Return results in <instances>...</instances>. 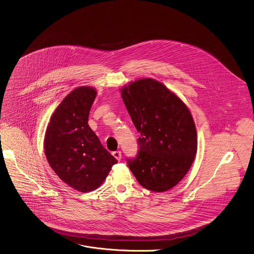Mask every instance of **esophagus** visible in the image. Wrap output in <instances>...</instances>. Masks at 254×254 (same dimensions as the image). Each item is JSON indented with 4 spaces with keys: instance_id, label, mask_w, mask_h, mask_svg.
I'll return each instance as SVG.
<instances>
[{
    "instance_id": "34e87169",
    "label": "esophagus",
    "mask_w": 254,
    "mask_h": 254,
    "mask_svg": "<svg viewBox=\"0 0 254 254\" xmlns=\"http://www.w3.org/2000/svg\"><path fill=\"white\" fill-rule=\"evenodd\" d=\"M113 155H114V157H115L118 161H121V159H122V152H121L120 150L114 151V152H113Z\"/></svg>"
}]
</instances>
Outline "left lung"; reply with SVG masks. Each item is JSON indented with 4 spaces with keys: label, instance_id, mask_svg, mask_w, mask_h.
I'll return each mask as SVG.
<instances>
[{
    "label": "left lung",
    "instance_id": "1",
    "mask_svg": "<svg viewBox=\"0 0 254 254\" xmlns=\"http://www.w3.org/2000/svg\"><path fill=\"white\" fill-rule=\"evenodd\" d=\"M122 98L139 132L137 154L127 159L128 168L145 189H171L186 175L197 152L190 111L164 85L149 78L125 87Z\"/></svg>",
    "mask_w": 254,
    "mask_h": 254
}]
</instances>
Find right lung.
I'll return each mask as SVG.
<instances>
[{
  "label": "right lung",
  "instance_id": "obj_1",
  "mask_svg": "<svg viewBox=\"0 0 254 254\" xmlns=\"http://www.w3.org/2000/svg\"><path fill=\"white\" fill-rule=\"evenodd\" d=\"M96 95L91 87H79L68 94L51 116L44 138L50 167L80 192L97 189L118 162L88 125Z\"/></svg>",
  "mask_w": 254,
  "mask_h": 254
}]
</instances>
